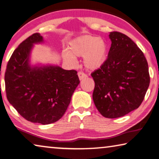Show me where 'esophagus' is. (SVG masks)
<instances>
[{
  "instance_id": "1",
  "label": "esophagus",
  "mask_w": 159,
  "mask_h": 159,
  "mask_svg": "<svg viewBox=\"0 0 159 159\" xmlns=\"http://www.w3.org/2000/svg\"><path fill=\"white\" fill-rule=\"evenodd\" d=\"M77 75H78V77H79V79L80 80H82L83 79H85V78L87 77V75H86L85 73H84V72H79L77 73Z\"/></svg>"
}]
</instances>
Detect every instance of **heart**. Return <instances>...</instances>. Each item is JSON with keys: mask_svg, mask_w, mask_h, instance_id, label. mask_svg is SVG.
Returning <instances> with one entry per match:
<instances>
[{"mask_svg": "<svg viewBox=\"0 0 159 159\" xmlns=\"http://www.w3.org/2000/svg\"><path fill=\"white\" fill-rule=\"evenodd\" d=\"M108 51L107 43L103 39L85 35L72 41L69 44L68 51H64L62 57L70 64L76 62L75 57H83L86 68L95 70L106 62Z\"/></svg>", "mask_w": 159, "mask_h": 159, "instance_id": "b5f03b06", "label": "heart"}]
</instances>
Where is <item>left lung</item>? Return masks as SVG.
<instances>
[{"label": "left lung", "mask_w": 159, "mask_h": 159, "mask_svg": "<svg viewBox=\"0 0 159 159\" xmlns=\"http://www.w3.org/2000/svg\"><path fill=\"white\" fill-rule=\"evenodd\" d=\"M108 58L91 75L95 83L93 100L105 118L125 116L141 105L149 88L148 63L143 52L124 34H109Z\"/></svg>", "instance_id": "1"}]
</instances>
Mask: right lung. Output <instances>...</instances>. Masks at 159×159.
I'll return each instance as SVG.
<instances>
[{"label": "right lung", "instance_id": "1", "mask_svg": "<svg viewBox=\"0 0 159 159\" xmlns=\"http://www.w3.org/2000/svg\"><path fill=\"white\" fill-rule=\"evenodd\" d=\"M43 42L35 33L14 51L7 65L5 84L7 98L23 118L48 125L66 113L80 80L76 70L57 66H31L34 44Z\"/></svg>", "mask_w": 159, "mask_h": 159}]
</instances>
